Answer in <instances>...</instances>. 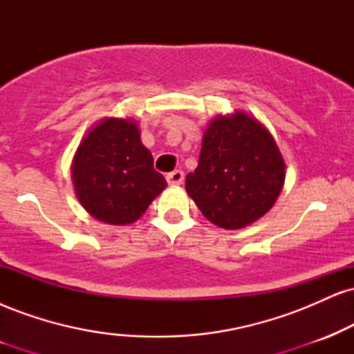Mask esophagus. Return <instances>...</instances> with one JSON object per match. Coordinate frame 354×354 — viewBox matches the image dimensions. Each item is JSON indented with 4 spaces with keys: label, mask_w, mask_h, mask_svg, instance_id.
<instances>
[{
    "label": "esophagus",
    "mask_w": 354,
    "mask_h": 354,
    "mask_svg": "<svg viewBox=\"0 0 354 354\" xmlns=\"http://www.w3.org/2000/svg\"><path fill=\"white\" fill-rule=\"evenodd\" d=\"M183 180H185V173H183L181 169H174L173 173H169L168 176H166V181H168L171 186L181 185Z\"/></svg>",
    "instance_id": "obj_1"
}]
</instances>
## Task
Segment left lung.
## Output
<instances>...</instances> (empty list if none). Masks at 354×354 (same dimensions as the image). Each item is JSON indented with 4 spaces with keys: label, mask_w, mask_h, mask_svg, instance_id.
Segmentation results:
<instances>
[{
    "label": "left lung",
    "mask_w": 354,
    "mask_h": 354,
    "mask_svg": "<svg viewBox=\"0 0 354 354\" xmlns=\"http://www.w3.org/2000/svg\"><path fill=\"white\" fill-rule=\"evenodd\" d=\"M284 178L286 165L270 129L236 109L206 126L200 163L185 188L208 221L241 230L273 208Z\"/></svg>",
    "instance_id": "1"
}]
</instances>
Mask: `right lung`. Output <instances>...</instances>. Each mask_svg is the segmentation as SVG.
Returning <instances> with one entry per match:
<instances>
[{
	"label": "right lung",
	"instance_id": "right-lung-1",
	"mask_svg": "<svg viewBox=\"0 0 354 354\" xmlns=\"http://www.w3.org/2000/svg\"><path fill=\"white\" fill-rule=\"evenodd\" d=\"M71 180L80 205L101 223L131 225L166 188L131 118H103L73 156Z\"/></svg>",
	"mask_w": 354,
	"mask_h": 354
}]
</instances>
